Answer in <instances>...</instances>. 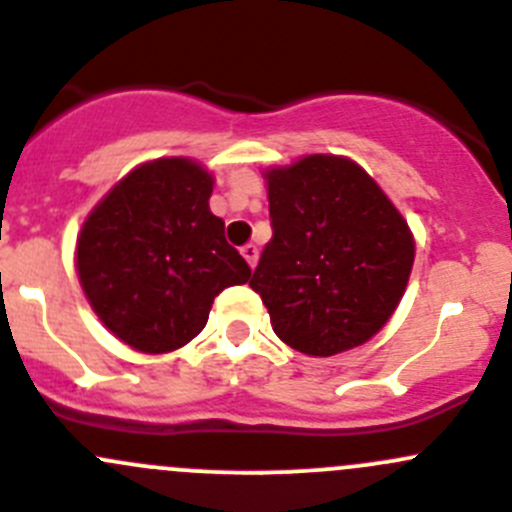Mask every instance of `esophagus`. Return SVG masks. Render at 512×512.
<instances>
[{
    "mask_svg": "<svg viewBox=\"0 0 512 512\" xmlns=\"http://www.w3.org/2000/svg\"><path fill=\"white\" fill-rule=\"evenodd\" d=\"M241 253H243V259L248 261V266H256V261H259V248L253 246V243H246V246L241 248Z\"/></svg>",
    "mask_w": 512,
    "mask_h": 512,
    "instance_id": "obj_1",
    "label": "esophagus"
}]
</instances>
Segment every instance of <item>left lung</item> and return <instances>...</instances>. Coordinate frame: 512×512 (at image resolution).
Listing matches in <instances>:
<instances>
[{"label": "left lung", "mask_w": 512, "mask_h": 512, "mask_svg": "<svg viewBox=\"0 0 512 512\" xmlns=\"http://www.w3.org/2000/svg\"><path fill=\"white\" fill-rule=\"evenodd\" d=\"M274 236L248 281L276 337L309 357L369 342L405 294L415 238L354 160L306 155L266 170Z\"/></svg>", "instance_id": "left-lung-1"}]
</instances>
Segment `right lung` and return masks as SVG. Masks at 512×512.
I'll return each mask as SVG.
<instances>
[{
    "label": "right lung",
    "mask_w": 512,
    "mask_h": 512,
    "mask_svg": "<svg viewBox=\"0 0 512 512\" xmlns=\"http://www.w3.org/2000/svg\"><path fill=\"white\" fill-rule=\"evenodd\" d=\"M213 175L191 158L130 170L77 238V276L102 324L133 349L165 354L201 334L213 299L251 269L223 236Z\"/></svg>",
    "instance_id": "1"
}]
</instances>
